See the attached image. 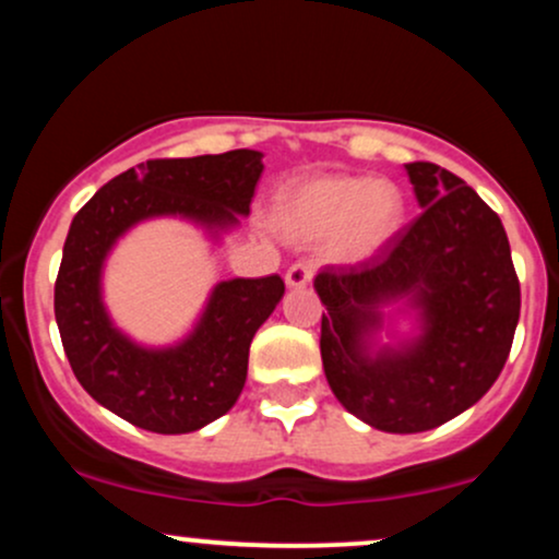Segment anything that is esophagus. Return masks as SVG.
<instances>
[{
	"mask_svg": "<svg viewBox=\"0 0 559 559\" xmlns=\"http://www.w3.org/2000/svg\"><path fill=\"white\" fill-rule=\"evenodd\" d=\"M312 281V267L307 262H294L286 271V286L288 288H305Z\"/></svg>",
	"mask_w": 559,
	"mask_h": 559,
	"instance_id": "34e87169",
	"label": "esophagus"
}]
</instances>
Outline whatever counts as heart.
<instances>
[{
    "label": "heart",
    "instance_id": "obj_1",
    "mask_svg": "<svg viewBox=\"0 0 559 559\" xmlns=\"http://www.w3.org/2000/svg\"><path fill=\"white\" fill-rule=\"evenodd\" d=\"M271 217L288 239L318 241L329 236L333 260L365 262L400 230L404 197L386 178L370 181L365 176L323 173L281 186Z\"/></svg>",
    "mask_w": 559,
    "mask_h": 559
}]
</instances>
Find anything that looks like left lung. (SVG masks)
<instances>
[{
    "instance_id": "obj_1",
    "label": "left lung",
    "mask_w": 559,
    "mask_h": 559,
    "mask_svg": "<svg viewBox=\"0 0 559 559\" xmlns=\"http://www.w3.org/2000/svg\"><path fill=\"white\" fill-rule=\"evenodd\" d=\"M423 213L381 258L325 267L320 357L346 413L386 433L457 418L502 373L521 284L499 215L463 178L404 165Z\"/></svg>"
}]
</instances>
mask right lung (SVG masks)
Returning a JSON list of instances; mask_svg holds the SVG:
<instances>
[{
	"instance_id": "add662e5",
	"label": "right lung",
	"mask_w": 559,
	"mask_h": 559,
	"mask_svg": "<svg viewBox=\"0 0 559 559\" xmlns=\"http://www.w3.org/2000/svg\"><path fill=\"white\" fill-rule=\"evenodd\" d=\"M262 152L150 159L102 186L73 217L55 284V318L75 378L102 407L155 433H191L226 415L247 381L249 346L284 297L278 275L210 288L191 329L170 344L136 342L105 301V267L141 223L173 217L213 247L241 226Z\"/></svg>"
}]
</instances>
